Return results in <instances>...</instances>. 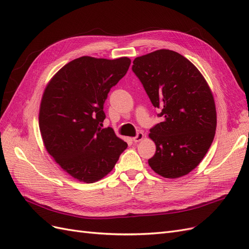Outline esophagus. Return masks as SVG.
Wrapping results in <instances>:
<instances>
[{
  "label": "esophagus",
  "instance_id": "esophagus-1",
  "mask_svg": "<svg viewBox=\"0 0 249 249\" xmlns=\"http://www.w3.org/2000/svg\"><path fill=\"white\" fill-rule=\"evenodd\" d=\"M143 138H144V134H143L142 132H138L136 136L133 137V141H134V142H139V141H141Z\"/></svg>",
  "mask_w": 249,
  "mask_h": 249
}]
</instances>
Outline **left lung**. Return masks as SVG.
Masks as SVG:
<instances>
[{"label": "left lung", "mask_w": 249, "mask_h": 249, "mask_svg": "<svg viewBox=\"0 0 249 249\" xmlns=\"http://www.w3.org/2000/svg\"><path fill=\"white\" fill-rule=\"evenodd\" d=\"M132 71L163 118L149 130L156 143L149 166L167 178L187 175L203 159L215 136V103L205 78L189 60L170 50L137 57Z\"/></svg>", "instance_id": "8db88e82"}]
</instances>
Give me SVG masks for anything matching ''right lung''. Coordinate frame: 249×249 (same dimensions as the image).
Listing matches in <instances>:
<instances>
[{
  "instance_id": "obj_1",
  "label": "right lung",
  "mask_w": 249,
  "mask_h": 249,
  "mask_svg": "<svg viewBox=\"0 0 249 249\" xmlns=\"http://www.w3.org/2000/svg\"><path fill=\"white\" fill-rule=\"evenodd\" d=\"M130 64L126 57H80L64 65L44 90L39 111L44 146L80 182L93 183L107 176L127 147L112 127L102 126L110 89Z\"/></svg>"
}]
</instances>
